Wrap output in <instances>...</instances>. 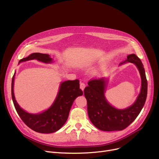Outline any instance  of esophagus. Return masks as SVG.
<instances>
[{"label": "esophagus", "instance_id": "esophagus-1", "mask_svg": "<svg viewBox=\"0 0 159 159\" xmlns=\"http://www.w3.org/2000/svg\"><path fill=\"white\" fill-rule=\"evenodd\" d=\"M85 87H86V84H84V82H80V88L82 91L84 90Z\"/></svg>", "mask_w": 159, "mask_h": 159}]
</instances>
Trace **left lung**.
Masks as SVG:
<instances>
[{
    "label": "left lung",
    "mask_w": 159,
    "mask_h": 159,
    "mask_svg": "<svg viewBox=\"0 0 159 159\" xmlns=\"http://www.w3.org/2000/svg\"><path fill=\"white\" fill-rule=\"evenodd\" d=\"M127 62L133 63L137 66L141 78L140 93L131 106L124 109H118L107 101L105 92L109 82L108 78L91 80L88 82V86L84 89L89 118L100 130L121 131L126 128L137 117L145 104L148 82L144 66L135 54L129 55L127 59L120 62L119 65Z\"/></svg>",
    "instance_id": "8db88e82"
}]
</instances>
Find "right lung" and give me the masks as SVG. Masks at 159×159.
Segmentation results:
<instances>
[{"instance_id":"right-lung-1","label":"right lung","mask_w":159,"mask_h":159,"mask_svg":"<svg viewBox=\"0 0 159 159\" xmlns=\"http://www.w3.org/2000/svg\"><path fill=\"white\" fill-rule=\"evenodd\" d=\"M37 60L45 64H52L53 59L46 53H33L20 60L19 64ZM15 72L11 82V97L15 110L20 119L32 130L40 133H52L60 129L68 118L71 106L77 97L83 95L79 80L61 82L54 102L47 110L39 113H30L23 110L16 102L14 94Z\"/></svg>"}]
</instances>
